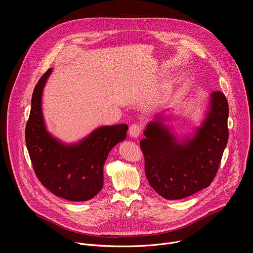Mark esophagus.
I'll use <instances>...</instances> for the list:
<instances>
[{
  "mask_svg": "<svg viewBox=\"0 0 253 253\" xmlns=\"http://www.w3.org/2000/svg\"><path fill=\"white\" fill-rule=\"evenodd\" d=\"M141 126L138 124H133L129 128V135L133 138H138L139 135L141 134Z\"/></svg>",
  "mask_w": 253,
  "mask_h": 253,
  "instance_id": "obj_1",
  "label": "esophagus"
}]
</instances>
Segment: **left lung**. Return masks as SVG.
Returning a JSON list of instances; mask_svg holds the SVG:
<instances>
[{
  "label": "left lung",
  "instance_id": "1",
  "mask_svg": "<svg viewBox=\"0 0 253 253\" xmlns=\"http://www.w3.org/2000/svg\"><path fill=\"white\" fill-rule=\"evenodd\" d=\"M209 109L192 138L179 141L161 115L144 131L140 147L150 186L169 200L182 199L213 181L228 141V103L223 93L210 95Z\"/></svg>",
  "mask_w": 253,
  "mask_h": 253
}]
</instances>
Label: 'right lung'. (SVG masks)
<instances>
[{
    "mask_svg": "<svg viewBox=\"0 0 253 253\" xmlns=\"http://www.w3.org/2000/svg\"><path fill=\"white\" fill-rule=\"evenodd\" d=\"M51 73L52 68L34 89L25 131L26 145L43 186L61 198L87 201L102 189L104 163L116 144L125 140L128 126H103L77 144L61 143L47 131L42 113V93Z\"/></svg>",
    "mask_w": 253,
    "mask_h": 253,
    "instance_id": "right-lung-1",
    "label": "right lung"
}]
</instances>
